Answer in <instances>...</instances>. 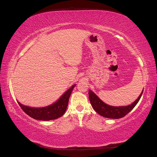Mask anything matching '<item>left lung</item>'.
Listing matches in <instances>:
<instances>
[{
    "label": "left lung",
    "instance_id": "left-lung-1",
    "mask_svg": "<svg viewBox=\"0 0 157 157\" xmlns=\"http://www.w3.org/2000/svg\"><path fill=\"white\" fill-rule=\"evenodd\" d=\"M143 90L138 99L133 102L132 104L127 105V106H120L114 107L111 106L106 104L103 102L99 98H98L95 94L91 90H89V100L90 101L91 105H92L94 110H95L98 114H99L101 116L105 118L118 119L122 118L125 116L128 113H129L134 106L137 104L143 94Z\"/></svg>",
    "mask_w": 157,
    "mask_h": 157
}]
</instances>
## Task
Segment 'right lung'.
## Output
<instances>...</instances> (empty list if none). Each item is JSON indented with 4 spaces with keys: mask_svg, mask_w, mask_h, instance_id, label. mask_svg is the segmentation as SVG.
Wrapping results in <instances>:
<instances>
[{
    "mask_svg": "<svg viewBox=\"0 0 157 157\" xmlns=\"http://www.w3.org/2000/svg\"><path fill=\"white\" fill-rule=\"evenodd\" d=\"M75 86V85H74L71 88L67 90L56 103L44 108H35L29 107L21 104L19 101L18 104L27 115L34 119L44 121L57 119L64 114L68 105L69 98Z\"/></svg>",
    "mask_w": 157,
    "mask_h": 157,
    "instance_id": "add662e5",
    "label": "right lung"
}]
</instances>
